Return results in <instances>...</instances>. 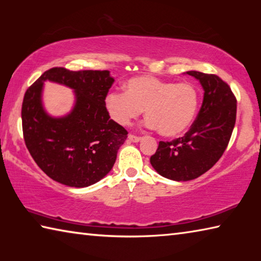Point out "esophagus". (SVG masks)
<instances>
[{
    "label": "esophagus",
    "instance_id": "esophagus-1",
    "mask_svg": "<svg viewBox=\"0 0 261 261\" xmlns=\"http://www.w3.org/2000/svg\"><path fill=\"white\" fill-rule=\"evenodd\" d=\"M127 138H129V140H131V141H135V143H138V141L141 140V137L131 135V134L129 135V137H127Z\"/></svg>",
    "mask_w": 261,
    "mask_h": 261
}]
</instances>
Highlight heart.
<instances>
[{"label": "heart", "mask_w": 261, "mask_h": 261, "mask_svg": "<svg viewBox=\"0 0 261 261\" xmlns=\"http://www.w3.org/2000/svg\"><path fill=\"white\" fill-rule=\"evenodd\" d=\"M125 93L110 92L105 99L109 116L126 125L144 109L146 124L165 137H177L192 124L199 106V91L191 83L167 82L152 76L134 77Z\"/></svg>", "instance_id": "b5f03b06"}]
</instances>
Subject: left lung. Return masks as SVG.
I'll use <instances>...</instances> for the list:
<instances>
[{"mask_svg": "<svg viewBox=\"0 0 261 261\" xmlns=\"http://www.w3.org/2000/svg\"><path fill=\"white\" fill-rule=\"evenodd\" d=\"M200 82L204 100L197 120L180 138L160 141L151 165L163 177L191 180L210 170L230 140L236 122L237 100L231 88L219 76L188 71Z\"/></svg>", "mask_w": 261, "mask_h": 261, "instance_id": "obj_1", "label": "left lung"}]
</instances>
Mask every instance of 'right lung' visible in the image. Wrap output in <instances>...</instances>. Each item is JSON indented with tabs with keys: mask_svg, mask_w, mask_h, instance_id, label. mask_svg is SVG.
<instances>
[{
	"mask_svg": "<svg viewBox=\"0 0 261 261\" xmlns=\"http://www.w3.org/2000/svg\"><path fill=\"white\" fill-rule=\"evenodd\" d=\"M63 83L75 90L76 105L67 117H49L42 107L43 82ZM114 78L108 70L43 72L25 92L21 123L26 147L39 168L51 179L73 188L99 182L116 161L127 131L113 120L105 99Z\"/></svg>",
	"mask_w": 261,
	"mask_h": 261,
	"instance_id": "right-lung-1",
	"label": "right lung"
}]
</instances>
